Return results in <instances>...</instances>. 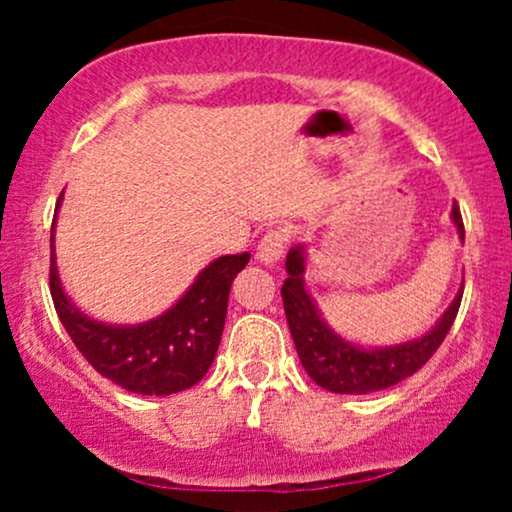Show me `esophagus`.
<instances>
[{"mask_svg": "<svg viewBox=\"0 0 512 512\" xmlns=\"http://www.w3.org/2000/svg\"><path fill=\"white\" fill-rule=\"evenodd\" d=\"M289 240L291 233L286 231V228H272V231H267L262 236L260 245H257V260L264 264H274L281 255H284Z\"/></svg>", "mask_w": 512, "mask_h": 512, "instance_id": "esophagus-1", "label": "esophagus"}]
</instances>
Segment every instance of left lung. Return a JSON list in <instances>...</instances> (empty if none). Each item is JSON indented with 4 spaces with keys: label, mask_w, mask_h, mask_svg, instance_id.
<instances>
[{
    "label": "left lung",
    "mask_w": 512,
    "mask_h": 512,
    "mask_svg": "<svg viewBox=\"0 0 512 512\" xmlns=\"http://www.w3.org/2000/svg\"><path fill=\"white\" fill-rule=\"evenodd\" d=\"M452 221H455L460 238L464 240V223L457 204L452 207ZM286 272H289V279L281 286V298H284L286 322H289L298 358L317 385L337 392V395H368V392L385 390V387L402 383L404 378L424 368L428 358L436 354L438 346L443 344L462 303L460 289L455 301L438 320V325L421 339L387 346V349H361V346L344 342L339 334H334L322 322L313 298L308 296L303 284V248H293L289 252Z\"/></svg>",
    "instance_id": "left-lung-1"
}]
</instances>
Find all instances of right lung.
<instances>
[{
    "instance_id": "1",
    "label": "right lung",
    "mask_w": 512,
    "mask_h": 512,
    "mask_svg": "<svg viewBox=\"0 0 512 512\" xmlns=\"http://www.w3.org/2000/svg\"><path fill=\"white\" fill-rule=\"evenodd\" d=\"M52 238L55 221L50 236L52 303L76 349L103 378L137 395L161 397L187 390L207 375L221 344L228 293L236 274L250 262L248 252L211 262L190 291L156 320L137 327H115L81 315L64 296Z\"/></svg>"
}]
</instances>
